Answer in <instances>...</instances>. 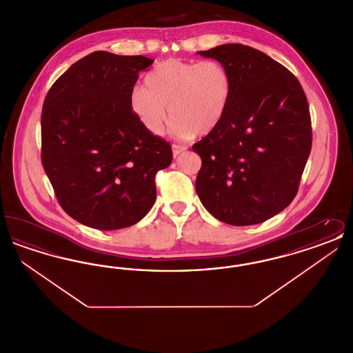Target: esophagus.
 <instances>
[{"label":"esophagus","mask_w":353,"mask_h":353,"mask_svg":"<svg viewBox=\"0 0 353 353\" xmlns=\"http://www.w3.org/2000/svg\"><path fill=\"white\" fill-rule=\"evenodd\" d=\"M172 150H173V156H179L181 152L186 151L188 147L186 145H180V144H174L172 147Z\"/></svg>","instance_id":"esophagus-1"}]
</instances>
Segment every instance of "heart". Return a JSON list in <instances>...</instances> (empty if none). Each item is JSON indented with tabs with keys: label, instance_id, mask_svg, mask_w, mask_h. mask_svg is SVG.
I'll use <instances>...</instances> for the list:
<instances>
[{
	"label": "heart",
	"instance_id": "1",
	"mask_svg": "<svg viewBox=\"0 0 353 353\" xmlns=\"http://www.w3.org/2000/svg\"><path fill=\"white\" fill-rule=\"evenodd\" d=\"M230 95V74L222 63L169 58L152 68L144 85H134L130 107L151 134L164 132L170 114L176 134H206L223 118Z\"/></svg>",
	"mask_w": 353,
	"mask_h": 353
}]
</instances>
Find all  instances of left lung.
<instances>
[{
  "label": "left lung",
  "instance_id": "left-lung-1",
  "mask_svg": "<svg viewBox=\"0 0 353 353\" xmlns=\"http://www.w3.org/2000/svg\"><path fill=\"white\" fill-rule=\"evenodd\" d=\"M230 74L219 125L193 145L196 190L206 210L234 226L261 223L298 193L312 145L308 101L296 77L262 51L228 43L199 51Z\"/></svg>",
  "mask_w": 353,
  "mask_h": 353
}]
</instances>
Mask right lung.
Masks as SVG:
<instances>
[{
    "mask_svg": "<svg viewBox=\"0 0 353 353\" xmlns=\"http://www.w3.org/2000/svg\"><path fill=\"white\" fill-rule=\"evenodd\" d=\"M153 59L94 51L51 85L41 117V159L57 200L88 228L132 226L156 201L168 141L134 117L130 94Z\"/></svg>",
    "mask_w": 353,
    "mask_h": 353,
    "instance_id": "obj_1",
    "label": "right lung"
}]
</instances>
